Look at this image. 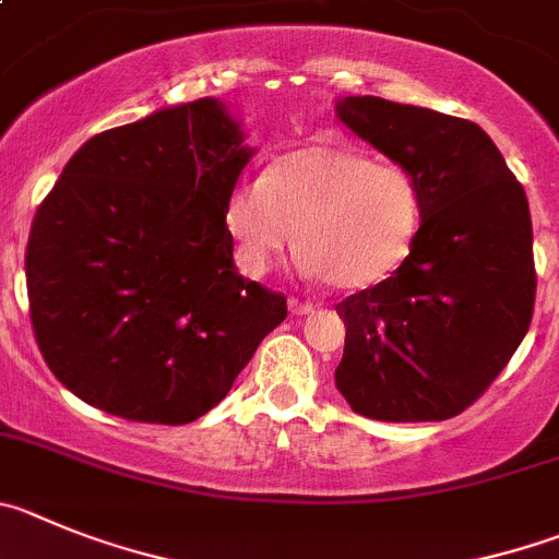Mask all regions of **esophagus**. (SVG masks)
<instances>
[{"label":"esophagus","mask_w":559,"mask_h":559,"mask_svg":"<svg viewBox=\"0 0 559 559\" xmlns=\"http://www.w3.org/2000/svg\"><path fill=\"white\" fill-rule=\"evenodd\" d=\"M288 310H290V316H310V313H316V307L310 305V301H299V299H290L288 301Z\"/></svg>","instance_id":"34e87169"}]
</instances>
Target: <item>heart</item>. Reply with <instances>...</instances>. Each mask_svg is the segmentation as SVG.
Instances as JSON below:
<instances>
[{"mask_svg": "<svg viewBox=\"0 0 559 559\" xmlns=\"http://www.w3.org/2000/svg\"><path fill=\"white\" fill-rule=\"evenodd\" d=\"M235 260L263 276L299 240V269L337 290L393 274L421 224V193L404 168L341 143L285 152L265 177L240 179L224 204Z\"/></svg>", "mask_w": 559, "mask_h": 559, "instance_id": "heart-1", "label": "heart"}]
</instances>
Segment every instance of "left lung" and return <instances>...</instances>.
Returning a JSON list of instances; mask_svg holds the SVG:
<instances>
[{
	"mask_svg": "<svg viewBox=\"0 0 559 559\" xmlns=\"http://www.w3.org/2000/svg\"><path fill=\"white\" fill-rule=\"evenodd\" d=\"M335 112L421 193L404 263L335 307L346 324L335 385L366 418L447 421L483 396L530 330V202L474 121L380 96H343Z\"/></svg>",
	"mask_w": 559,
	"mask_h": 559,
	"instance_id": "1",
	"label": "left lung"
}]
</instances>
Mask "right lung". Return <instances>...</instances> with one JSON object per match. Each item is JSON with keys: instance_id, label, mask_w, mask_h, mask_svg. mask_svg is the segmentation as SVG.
<instances>
[{"instance_id": "obj_1", "label": "right lung", "mask_w": 559, "mask_h": 559, "mask_svg": "<svg viewBox=\"0 0 559 559\" xmlns=\"http://www.w3.org/2000/svg\"><path fill=\"white\" fill-rule=\"evenodd\" d=\"M254 146L216 96L94 135L35 213L27 294L46 366L110 416L191 424L288 316L235 271L224 204Z\"/></svg>"}]
</instances>
